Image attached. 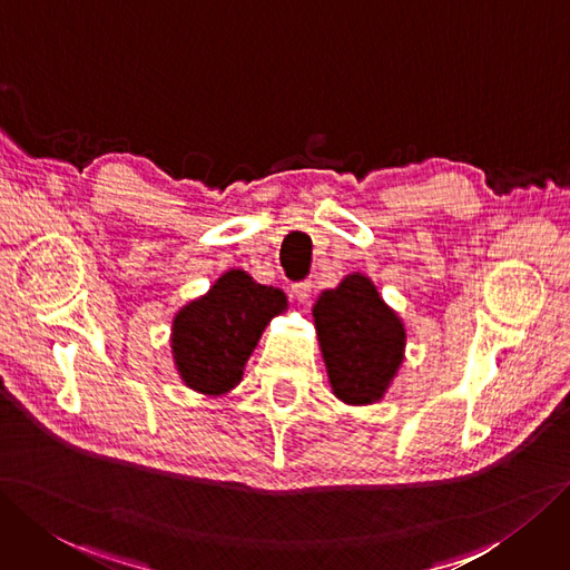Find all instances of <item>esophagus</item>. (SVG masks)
<instances>
[{"instance_id": "34e87169", "label": "esophagus", "mask_w": 570, "mask_h": 570, "mask_svg": "<svg viewBox=\"0 0 570 570\" xmlns=\"http://www.w3.org/2000/svg\"><path fill=\"white\" fill-rule=\"evenodd\" d=\"M291 293H293V298H296L298 303H307L309 301V293H312V282H298V284H293L291 286Z\"/></svg>"}]
</instances>
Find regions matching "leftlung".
<instances>
[{"instance_id": "obj_1", "label": "left lung", "mask_w": 570, "mask_h": 570, "mask_svg": "<svg viewBox=\"0 0 570 570\" xmlns=\"http://www.w3.org/2000/svg\"><path fill=\"white\" fill-rule=\"evenodd\" d=\"M335 399L347 406L383 402L406 360V324L364 272H350L312 307Z\"/></svg>"}]
</instances>
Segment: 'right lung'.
Instances as JSON below:
<instances>
[{"label":"right lung","instance_id":"add662e5","mask_svg":"<svg viewBox=\"0 0 570 570\" xmlns=\"http://www.w3.org/2000/svg\"><path fill=\"white\" fill-rule=\"evenodd\" d=\"M288 309L282 288L263 286L242 267L223 272L171 322V356L185 387L204 396L235 390L267 324Z\"/></svg>","mask_w":570,"mask_h":570}]
</instances>
